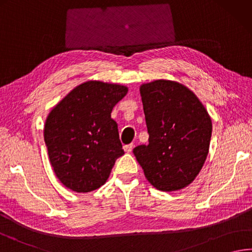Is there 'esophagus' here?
<instances>
[{"mask_svg": "<svg viewBox=\"0 0 252 252\" xmlns=\"http://www.w3.org/2000/svg\"><path fill=\"white\" fill-rule=\"evenodd\" d=\"M132 147H134V145H132V144H129V145H125V146H124V150L126 151V153H131V150H132Z\"/></svg>", "mask_w": 252, "mask_h": 252, "instance_id": "esophagus-1", "label": "esophagus"}]
</instances>
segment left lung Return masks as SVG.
Wrapping results in <instances>:
<instances>
[{
  "label": "left lung",
  "mask_w": 252,
  "mask_h": 252,
  "mask_svg": "<svg viewBox=\"0 0 252 252\" xmlns=\"http://www.w3.org/2000/svg\"><path fill=\"white\" fill-rule=\"evenodd\" d=\"M140 95L149 144L132 150L148 181L164 192L196 178L210 148L212 121L192 91L174 81L142 84Z\"/></svg>",
  "instance_id": "1"
}]
</instances>
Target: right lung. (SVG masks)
<instances>
[{
  "mask_svg": "<svg viewBox=\"0 0 252 252\" xmlns=\"http://www.w3.org/2000/svg\"><path fill=\"white\" fill-rule=\"evenodd\" d=\"M127 91L123 85L89 81L50 112L45 142L55 173L65 188L78 193L98 189L124 155L111 113Z\"/></svg>",
  "mask_w": 252,
  "mask_h": 252,
  "instance_id": "1",
  "label": "right lung"
}]
</instances>
